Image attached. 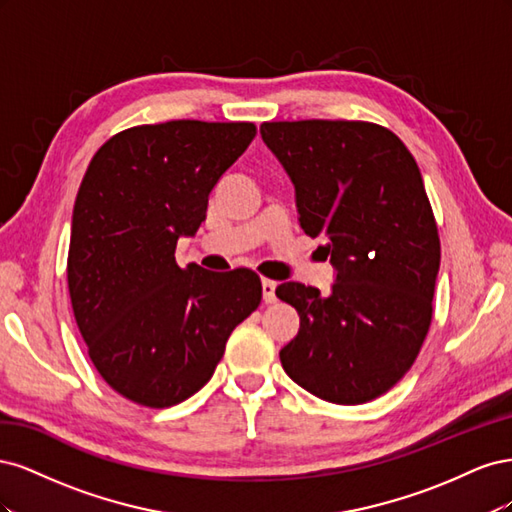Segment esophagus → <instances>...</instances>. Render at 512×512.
<instances>
[{
  "label": "esophagus",
  "mask_w": 512,
  "mask_h": 512,
  "mask_svg": "<svg viewBox=\"0 0 512 512\" xmlns=\"http://www.w3.org/2000/svg\"><path fill=\"white\" fill-rule=\"evenodd\" d=\"M275 288H277V282L273 280H262V299H265V303H273L277 297H275Z\"/></svg>",
  "instance_id": "obj_1"
}]
</instances>
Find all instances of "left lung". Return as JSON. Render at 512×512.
<instances>
[{
  "label": "left lung",
  "instance_id": "8db88e82",
  "mask_svg": "<svg viewBox=\"0 0 512 512\" xmlns=\"http://www.w3.org/2000/svg\"><path fill=\"white\" fill-rule=\"evenodd\" d=\"M260 134L294 183L301 228L329 241L337 269L327 297L277 286L301 318L282 367L324 401L365 404L406 376L429 333L440 237L421 170L371 121H265Z\"/></svg>",
  "mask_w": 512,
  "mask_h": 512
}]
</instances>
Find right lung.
<instances>
[{
	"label": "right lung",
	"instance_id": "add662e5",
	"mask_svg": "<svg viewBox=\"0 0 512 512\" xmlns=\"http://www.w3.org/2000/svg\"><path fill=\"white\" fill-rule=\"evenodd\" d=\"M254 136L252 121L145 123L108 138L87 166L68 250L72 312L98 374L138 406L170 408L203 389L260 305L258 273L175 260Z\"/></svg>",
	"mask_w": 512,
	"mask_h": 512
}]
</instances>
